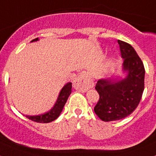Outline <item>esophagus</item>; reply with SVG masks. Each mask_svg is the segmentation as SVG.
Returning <instances> with one entry per match:
<instances>
[{"label":"esophagus","mask_w":156,"mask_h":156,"mask_svg":"<svg viewBox=\"0 0 156 156\" xmlns=\"http://www.w3.org/2000/svg\"><path fill=\"white\" fill-rule=\"evenodd\" d=\"M93 87V82H92L90 77L86 73H82L80 74L73 82V87L78 91L85 92Z\"/></svg>","instance_id":"esophagus-1"}]
</instances>
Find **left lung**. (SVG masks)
<instances>
[{
	"instance_id": "8db88e82",
	"label": "left lung",
	"mask_w": 156,
	"mask_h": 156,
	"mask_svg": "<svg viewBox=\"0 0 156 156\" xmlns=\"http://www.w3.org/2000/svg\"><path fill=\"white\" fill-rule=\"evenodd\" d=\"M123 63L121 75L99 80L95 89L100 98L94 112L101 120L122 119L131 114L140 102L144 87V70L141 59L134 48L118 40Z\"/></svg>"
}]
</instances>
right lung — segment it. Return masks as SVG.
I'll use <instances>...</instances> for the list:
<instances>
[{
    "label": "right lung",
    "mask_w": 156,
    "mask_h": 156,
    "mask_svg": "<svg viewBox=\"0 0 156 156\" xmlns=\"http://www.w3.org/2000/svg\"><path fill=\"white\" fill-rule=\"evenodd\" d=\"M39 41V38L37 37L36 39L33 40L31 42H36ZM72 91V83L69 82L63 86L62 90H60L58 96L56 101L51 108L49 111L46 112L44 113H41L39 115H26V116L28 119L37 122H42V123H47L52 121L55 120L60 115L61 112H62L63 108H64L65 104L68 100L69 96L70 95Z\"/></svg>",
    "instance_id": "1"
}]
</instances>
